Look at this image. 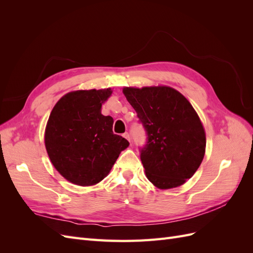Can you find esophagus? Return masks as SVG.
<instances>
[{"instance_id":"esophagus-1","label":"esophagus","mask_w":253,"mask_h":253,"mask_svg":"<svg viewBox=\"0 0 253 253\" xmlns=\"http://www.w3.org/2000/svg\"><path fill=\"white\" fill-rule=\"evenodd\" d=\"M124 137H125V138H126V139H127L128 141H131V136H129V134H128L127 132L124 134Z\"/></svg>"}]
</instances>
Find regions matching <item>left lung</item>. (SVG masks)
I'll return each mask as SVG.
<instances>
[{"instance_id": "left-lung-1", "label": "left lung", "mask_w": 253, "mask_h": 253, "mask_svg": "<svg viewBox=\"0 0 253 253\" xmlns=\"http://www.w3.org/2000/svg\"><path fill=\"white\" fill-rule=\"evenodd\" d=\"M148 134L140 159L147 178L156 188L179 187L200 168L206 132L188 99L166 85L122 89Z\"/></svg>"}]
</instances>
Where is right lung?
Listing matches in <instances>:
<instances>
[{
	"label": "right lung",
	"instance_id": "add662e5",
	"mask_svg": "<svg viewBox=\"0 0 253 253\" xmlns=\"http://www.w3.org/2000/svg\"><path fill=\"white\" fill-rule=\"evenodd\" d=\"M113 89L73 90L53 106L44 143L56 170L74 185L94 186L109 175L129 143L113 133L114 119L101 106Z\"/></svg>",
	"mask_w": 253,
	"mask_h": 253
}]
</instances>
